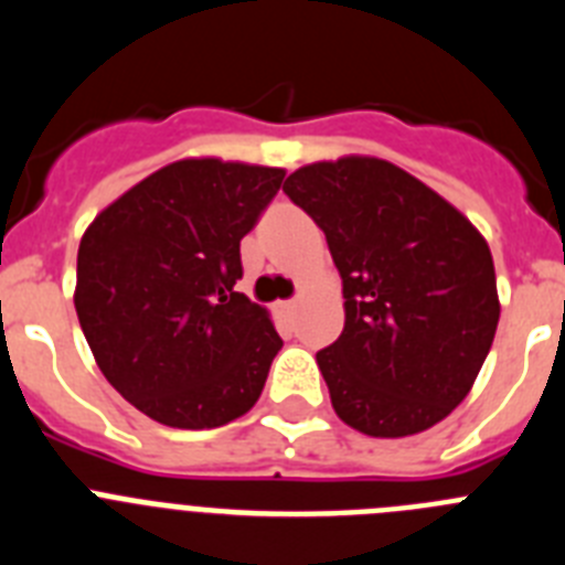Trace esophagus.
Masks as SVG:
<instances>
[{"label": "esophagus", "mask_w": 565, "mask_h": 565, "mask_svg": "<svg viewBox=\"0 0 565 565\" xmlns=\"http://www.w3.org/2000/svg\"><path fill=\"white\" fill-rule=\"evenodd\" d=\"M279 313H286V317H291L294 313V308H297V302H294V299H288V302H279Z\"/></svg>", "instance_id": "34e87169"}]
</instances>
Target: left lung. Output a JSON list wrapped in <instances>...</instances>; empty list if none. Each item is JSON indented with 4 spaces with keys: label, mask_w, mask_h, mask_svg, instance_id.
<instances>
[{
    "label": "left lung",
    "mask_w": 565,
    "mask_h": 565,
    "mask_svg": "<svg viewBox=\"0 0 565 565\" xmlns=\"http://www.w3.org/2000/svg\"><path fill=\"white\" fill-rule=\"evenodd\" d=\"M282 192L326 232L342 277L344 328L317 353L337 416L376 438L450 416L501 317L487 239L441 194L379 158L311 163Z\"/></svg>",
    "instance_id": "1"
}]
</instances>
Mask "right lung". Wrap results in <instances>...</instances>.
<instances>
[{
    "label": "right lung",
    "mask_w": 565,
    "mask_h": 565,
    "mask_svg": "<svg viewBox=\"0 0 565 565\" xmlns=\"http://www.w3.org/2000/svg\"><path fill=\"white\" fill-rule=\"evenodd\" d=\"M282 178L189 158L143 178L84 232L78 322L107 382L154 422L221 427L263 393L282 339L234 286L239 239Z\"/></svg>",
    "instance_id": "right-lung-1"
}]
</instances>
